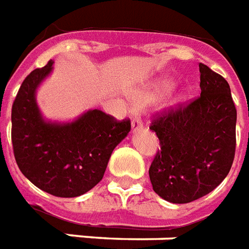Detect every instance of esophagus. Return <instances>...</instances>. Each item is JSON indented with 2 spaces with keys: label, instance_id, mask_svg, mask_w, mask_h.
Wrapping results in <instances>:
<instances>
[{
  "label": "esophagus",
  "instance_id": "1",
  "mask_svg": "<svg viewBox=\"0 0 249 249\" xmlns=\"http://www.w3.org/2000/svg\"><path fill=\"white\" fill-rule=\"evenodd\" d=\"M132 132H137V130H140L141 128H142V121H141V119L140 117H134L133 120H132Z\"/></svg>",
  "mask_w": 249,
  "mask_h": 249
}]
</instances>
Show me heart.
<instances>
[{"instance_id":"1","label":"heart","mask_w":249,"mask_h":249,"mask_svg":"<svg viewBox=\"0 0 249 249\" xmlns=\"http://www.w3.org/2000/svg\"><path fill=\"white\" fill-rule=\"evenodd\" d=\"M174 84L176 82L171 76H162V78L156 79L146 87L134 91L130 97L137 104H149V103L158 100L163 95H166L162 100V108L166 110H176L185 103L186 95L183 91L170 92Z\"/></svg>"}]
</instances>
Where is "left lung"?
<instances>
[{"mask_svg":"<svg viewBox=\"0 0 249 249\" xmlns=\"http://www.w3.org/2000/svg\"><path fill=\"white\" fill-rule=\"evenodd\" d=\"M200 97L152 123L161 152L149 177L153 190L171 203H189L218 187L232 166L236 108L226 79L199 64Z\"/></svg>","mask_w":249,"mask_h":249,"instance_id":"8db88e82","label":"left lung"}]
</instances>
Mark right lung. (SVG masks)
I'll return each instance as SVG.
<instances>
[{
  "label": "right lung",
  "mask_w": 249,
  "mask_h": 249,
  "mask_svg": "<svg viewBox=\"0 0 249 249\" xmlns=\"http://www.w3.org/2000/svg\"><path fill=\"white\" fill-rule=\"evenodd\" d=\"M54 60L22 83L12 108V142L17 165L38 189L60 198L86 194L103 179L113 149L130 132L129 120L116 121L89 109L72 121L43 117L36 91L53 72Z\"/></svg>",
  "instance_id": "add662e5"
}]
</instances>
